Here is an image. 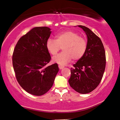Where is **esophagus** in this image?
Returning a JSON list of instances; mask_svg holds the SVG:
<instances>
[{
    "instance_id": "esophagus-1",
    "label": "esophagus",
    "mask_w": 120,
    "mask_h": 120,
    "mask_svg": "<svg viewBox=\"0 0 120 120\" xmlns=\"http://www.w3.org/2000/svg\"><path fill=\"white\" fill-rule=\"evenodd\" d=\"M58 67H59V68H60V70H61V69H62V68H64V66L61 65H58Z\"/></svg>"
}]
</instances>
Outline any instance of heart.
<instances>
[{
  "mask_svg": "<svg viewBox=\"0 0 120 120\" xmlns=\"http://www.w3.org/2000/svg\"><path fill=\"white\" fill-rule=\"evenodd\" d=\"M56 40L49 38L46 43V49L50 54L55 55L62 47L63 52L52 58V61L61 65H65L73 59L79 60L86 52L87 42L85 38L77 33L67 30L56 35Z\"/></svg>",
  "mask_w": 120,
  "mask_h": 120,
  "instance_id": "obj_1",
  "label": "heart"
}]
</instances>
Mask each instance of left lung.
Returning a JSON list of instances; mask_svg holds the SVG:
<instances>
[{
    "label": "left lung",
    "instance_id": "8db88e82",
    "mask_svg": "<svg viewBox=\"0 0 120 120\" xmlns=\"http://www.w3.org/2000/svg\"><path fill=\"white\" fill-rule=\"evenodd\" d=\"M87 37V48L83 57L71 68L70 86L81 94L94 90L100 83L106 67V55L100 38L85 26L79 25Z\"/></svg>",
    "mask_w": 120,
    "mask_h": 120
}]
</instances>
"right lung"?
<instances>
[{"instance_id":"1","label":"right lung","mask_w":120,"mask_h":120,"mask_svg":"<svg viewBox=\"0 0 120 120\" xmlns=\"http://www.w3.org/2000/svg\"><path fill=\"white\" fill-rule=\"evenodd\" d=\"M52 31L47 27H37L18 41L12 63L18 82L28 93L45 94L52 88L59 71L57 63L47 67L51 57L46 43Z\"/></svg>"}]
</instances>
